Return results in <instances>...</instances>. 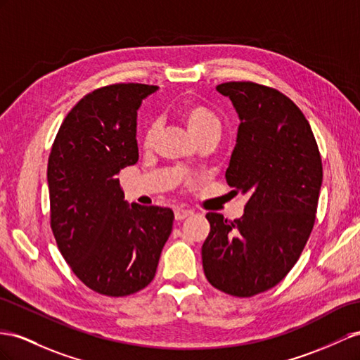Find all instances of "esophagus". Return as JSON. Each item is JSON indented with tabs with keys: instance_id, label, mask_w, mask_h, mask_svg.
<instances>
[{
	"instance_id": "1",
	"label": "esophagus",
	"mask_w": 360,
	"mask_h": 360,
	"mask_svg": "<svg viewBox=\"0 0 360 360\" xmlns=\"http://www.w3.org/2000/svg\"><path fill=\"white\" fill-rule=\"evenodd\" d=\"M190 216H193V211L188 210V208H182L181 207V208L174 210V219H176V220H184V219H187Z\"/></svg>"
}]
</instances>
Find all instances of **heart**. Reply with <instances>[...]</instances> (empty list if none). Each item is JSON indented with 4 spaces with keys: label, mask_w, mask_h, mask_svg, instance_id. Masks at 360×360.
I'll use <instances>...</instances> for the list:
<instances>
[{
    "label": "heart",
    "mask_w": 360,
    "mask_h": 360,
    "mask_svg": "<svg viewBox=\"0 0 360 360\" xmlns=\"http://www.w3.org/2000/svg\"><path fill=\"white\" fill-rule=\"evenodd\" d=\"M178 114L195 140H200V138H205V136L219 138L220 131H222V122H220L219 115L213 109L208 108L204 103L191 101V103L181 106ZM155 136H156V126L150 124L144 132V138H143L144 146L152 147Z\"/></svg>",
    "instance_id": "1"
}]
</instances>
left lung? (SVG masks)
<instances>
[{"mask_svg":"<svg viewBox=\"0 0 360 360\" xmlns=\"http://www.w3.org/2000/svg\"><path fill=\"white\" fill-rule=\"evenodd\" d=\"M216 89L240 118L225 178L250 199L231 222L207 214L202 264L211 285L248 298L272 289L298 262L315 224L322 161L309 122L283 92L254 82Z\"/></svg>","mask_w":360,"mask_h":360,"instance_id":"obj_1","label":"left lung"}]
</instances>
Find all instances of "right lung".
<instances>
[{"instance_id": "1", "label": "right lung", "mask_w": 360, "mask_h": 360, "mask_svg": "<svg viewBox=\"0 0 360 360\" xmlns=\"http://www.w3.org/2000/svg\"><path fill=\"white\" fill-rule=\"evenodd\" d=\"M156 89L115 84L89 92L63 120L49 158L59 251L82 283L108 297L144 289L172 233L173 211L129 205L117 178L138 161L136 110Z\"/></svg>"}]
</instances>
